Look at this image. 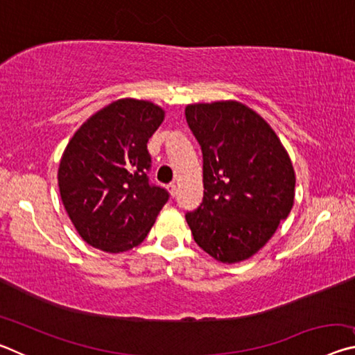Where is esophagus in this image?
Returning <instances> with one entry per match:
<instances>
[{"label":"esophagus","instance_id":"34e87169","mask_svg":"<svg viewBox=\"0 0 355 355\" xmlns=\"http://www.w3.org/2000/svg\"><path fill=\"white\" fill-rule=\"evenodd\" d=\"M167 189H169V192H171V196H172V197H175V196H177V184H175V183L167 184Z\"/></svg>","mask_w":355,"mask_h":355}]
</instances>
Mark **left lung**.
Returning <instances> with one entry per match:
<instances>
[{
	"instance_id": "left-lung-1",
	"label": "left lung",
	"mask_w": 355,
	"mask_h": 355,
	"mask_svg": "<svg viewBox=\"0 0 355 355\" xmlns=\"http://www.w3.org/2000/svg\"><path fill=\"white\" fill-rule=\"evenodd\" d=\"M203 156V199L186 222L207 254L248 260L266 244L294 202L293 164L274 130L243 103L184 110Z\"/></svg>"
}]
</instances>
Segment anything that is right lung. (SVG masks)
<instances>
[{
    "label": "right lung",
    "mask_w": 355,
    "mask_h": 355,
    "mask_svg": "<svg viewBox=\"0 0 355 355\" xmlns=\"http://www.w3.org/2000/svg\"><path fill=\"white\" fill-rule=\"evenodd\" d=\"M164 119L150 101L123 98L84 122L59 164L58 182L81 238L105 252H125L146 239L169 192L150 183L147 142Z\"/></svg>",
    "instance_id": "add662e5"
}]
</instances>
